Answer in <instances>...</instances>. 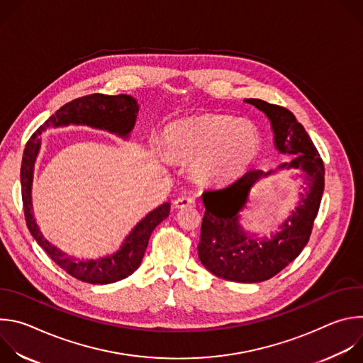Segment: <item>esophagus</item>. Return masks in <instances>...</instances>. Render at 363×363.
I'll list each match as a JSON object with an SVG mask.
<instances>
[{
    "instance_id": "34e87169",
    "label": "esophagus",
    "mask_w": 363,
    "mask_h": 363,
    "mask_svg": "<svg viewBox=\"0 0 363 363\" xmlns=\"http://www.w3.org/2000/svg\"><path fill=\"white\" fill-rule=\"evenodd\" d=\"M175 208L181 210V208H186V206H195V199L191 196H181L175 199Z\"/></svg>"
}]
</instances>
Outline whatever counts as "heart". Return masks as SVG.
Returning a JSON list of instances; mask_svg holds the SVG:
<instances>
[{
  "label": "heart",
  "mask_w": 363,
  "mask_h": 363,
  "mask_svg": "<svg viewBox=\"0 0 363 363\" xmlns=\"http://www.w3.org/2000/svg\"><path fill=\"white\" fill-rule=\"evenodd\" d=\"M165 142L172 157L195 160V171L202 179L227 181L252 162L262 138L247 119L206 115L168 125Z\"/></svg>",
  "instance_id": "heart-1"
}]
</instances>
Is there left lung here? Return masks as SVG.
Wrapping results in <instances>:
<instances>
[{"mask_svg": "<svg viewBox=\"0 0 363 363\" xmlns=\"http://www.w3.org/2000/svg\"><path fill=\"white\" fill-rule=\"evenodd\" d=\"M272 121L276 147L293 155L290 164L279 168L301 169L307 189L296 211L284 221L273 240L257 241L247 237L238 225V213L247 202L250 188L264 172L251 169L234 182L206 189L202 194L205 213L198 244L199 260L213 274L238 283H260L274 277L301 252L312 234L325 188V165L301 123L286 108L260 99H245Z\"/></svg>", "mask_w": 363, "mask_h": 363, "instance_id": "obj_1", "label": "left lung"}]
</instances>
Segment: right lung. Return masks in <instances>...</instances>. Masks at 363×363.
<instances>
[{
    "instance_id": "1",
    "label": "right lung",
    "mask_w": 363,
    "mask_h": 363,
    "mask_svg": "<svg viewBox=\"0 0 363 363\" xmlns=\"http://www.w3.org/2000/svg\"><path fill=\"white\" fill-rule=\"evenodd\" d=\"M138 101L129 94H101L93 93L72 100L62 106L55 115H51L28 139L23 153L21 162V196L27 227L38 242L59 267L72 277L90 284H109L130 276L140 264L149 237L158 224L169 216V203L165 202L157 210L149 213L126 237L122 248L100 260H76V258L62 252L53 244H50L40 233L31 211V181L33 167L40 147L38 135L48 126H62L69 123L87 125L99 129H106L121 136H128L135 125L138 113Z\"/></svg>"
}]
</instances>
